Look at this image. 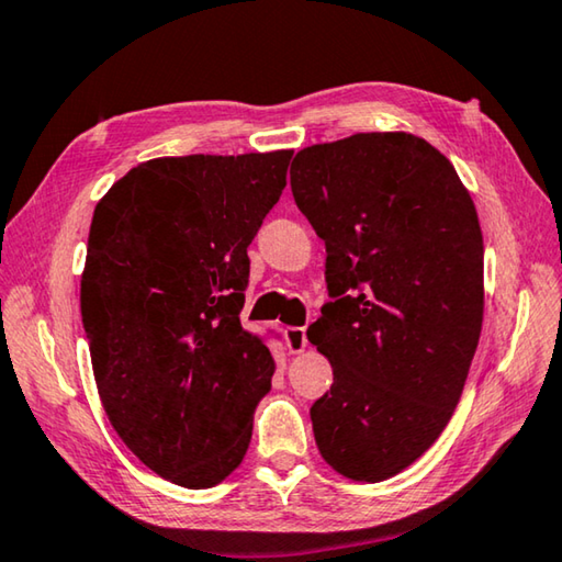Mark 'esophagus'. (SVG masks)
Wrapping results in <instances>:
<instances>
[{
	"instance_id": "34e87169",
	"label": "esophagus",
	"mask_w": 562,
	"mask_h": 562,
	"mask_svg": "<svg viewBox=\"0 0 562 562\" xmlns=\"http://www.w3.org/2000/svg\"><path fill=\"white\" fill-rule=\"evenodd\" d=\"M307 331L302 327H288L284 329V347H288L290 355H302L304 349H307Z\"/></svg>"
}]
</instances>
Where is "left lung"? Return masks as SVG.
Segmentation results:
<instances>
[{
    "mask_svg": "<svg viewBox=\"0 0 562 562\" xmlns=\"http://www.w3.org/2000/svg\"><path fill=\"white\" fill-rule=\"evenodd\" d=\"M290 186L335 297L307 331L335 374L310 408L317 449L349 481H386L463 394L483 325L479 213L451 160L406 131L302 148Z\"/></svg>",
    "mask_w": 562,
    "mask_h": 562,
    "instance_id": "left-lung-1",
    "label": "left lung"
}]
</instances>
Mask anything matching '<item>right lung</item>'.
<instances>
[{"label":"right lung","instance_id":"obj_1","mask_svg":"<svg viewBox=\"0 0 562 562\" xmlns=\"http://www.w3.org/2000/svg\"><path fill=\"white\" fill-rule=\"evenodd\" d=\"M292 150L154 158L93 211L81 322L113 431L150 471L213 488L243 463L274 359L240 325L247 245Z\"/></svg>","mask_w":562,"mask_h":562}]
</instances>
